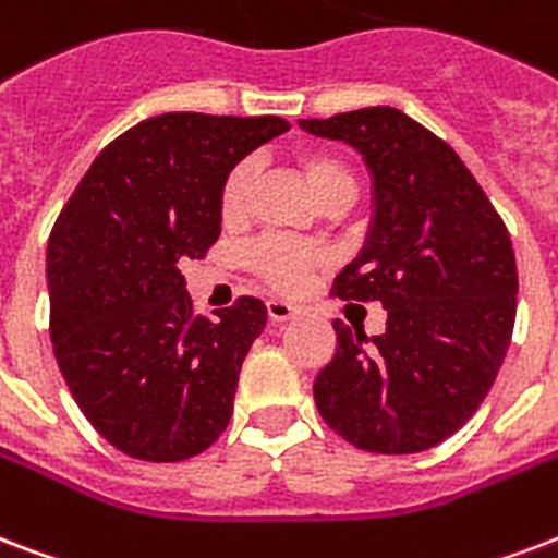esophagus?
Wrapping results in <instances>:
<instances>
[{"instance_id":"esophagus-1","label":"esophagus","mask_w":558,"mask_h":558,"mask_svg":"<svg viewBox=\"0 0 558 558\" xmlns=\"http://www.w3.org/2000/svg\"><path fill=\"white\" fill-rule=\"evenodd\" d=\"M266 310H269L271 322H289V318L298 316L295 304H289V301H280V298H269V301H266Z\"/></svg>"}]
</instances>
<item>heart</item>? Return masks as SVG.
Listing matches in <instances>:
<instances>
[{
    "label": "heart",
    "mask_w": 558,
    "mask_h": 558,
    "mask_svg": "<svg viewBox=\"0 0 558 558\" xmlns=\"http://www.w3.org/2000/svg\"><path fill=\"white\" fill-rule=\"evenodd\" d=\"M298 166L318 202H325L330 195H354V175L339 157L327 155V151H304L298 157ZM254 175H257V169L251 160H240L228 169V175L219 186V213L225 222L242 219V213L248 207ZM248 263L266 283L292 292L307 283L313 269L318 266V254L307 242L289 240V236H266L248 251Z\"/></svg>",
    "instance_id": "heart-1"
}]
</instances>
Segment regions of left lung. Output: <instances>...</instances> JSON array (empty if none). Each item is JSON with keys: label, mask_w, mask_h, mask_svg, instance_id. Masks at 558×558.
Here are the masks:
<instances>
[{"label": "left lung", "mask_w": 558, "mask_h": 558, "mask_svg": "<svg viewBox=\"0 0 558 558\" xmlns=\"http://www.w3.org/2000/svg\"><path fill=\"white\" fill-rule=\"evenodd\" d=\"M298 125L345 140L372 172V228L333 295L386 307L380 336L333 322L318 412L372 453L433 448L477 412L504 365L518 295L509 231L457 151L398 108Z\"/></svg>", "instance_id": "8db88e82"}]
</instances>
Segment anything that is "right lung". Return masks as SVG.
Returning a JSON list of instances; mask_svg holds the SVG:
<instances>
[{
	"instance_id": "obj_1",
	"label": "right lung",
	"mask_w": 558,
	"mask_h": 558,
	"mask_svg": "<svg viewBox=\"0 0 558 558\" xmlns=\"http://www.w3.org/2000/svg\"><path fill=\"white\" fill-rule=\"evenodd\" d=\"M289 131L280 117L160 113L101 148L46 248L49 333L72 398L117 450L181 462L219 439L266 304L195 316L181 263L222 231L233 163Z\"/></svg>"
}]
</instances>
